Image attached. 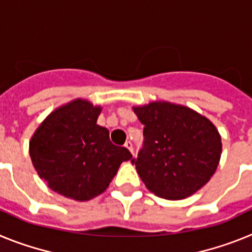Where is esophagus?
<instances>
[{
  "instance_id": "esophagus-1",
  "label": "esophagus",
  "mask_w": 252,
  "mask_h": 252,
  "mask_svg": "<svg viewBox=\"0 0 252 252\" xmlns=\"http://www.w3.org/2000/svg\"><path fill=\"white\" fill-rule=\"evenodd\" d=\"M125 146H126V148H127L128 150H130L131 153H132V155H133V145H132V142H131L130 140H127V141L125 142Z\"/></svg>"
}]
</instances>
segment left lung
Segmentation results:
<instances>
[{
  "label": "left lung",
  "mask_w": 252,
  "mask_h": 252,
  "mask_svg": "<svg viewBox=\"0 0 252 252\" xmlns=\"http://www.w3.org/2000/svg\"><path fill=\"white\" fill-rule=\"evenodd\" d=\"M133 111L144 145L131 162L146 188L165 199L192 195L215 174L222 153L215 125L186 106L151 102Z\"/></svg>",
  "instance_id": "left-lung-1"
}]
</instances>
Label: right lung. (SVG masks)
I'll return each mask as SVG.
<instances>
[{
  "instance_id": "right-lung-1",
  "label": "right lung",
  "mask_w": 252,
  "mask_h": 252,
  "mask_svg": "<svg viewBox=\"0 0 252 252\" xmlns=\"http://www.w3.org/2000/svg\"><path fill=\"white\" fill-rule=\"evenodd\" d=\"M101 107L74 99L41 122L30 140L32 165L50 189L75 201H90L110 186L122 161L132 158L113 145L97 125Z\"/></svg>"
}]
</instances>
